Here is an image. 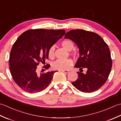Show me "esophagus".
<instances>
[{"label": "esophagus", "instance_id": "esophagus-1", "mask_svg": "<svg viewBox=\"0 0 121 121\" xmlns=\"http://www.w3.org/2000/svg\"><path fill=\"white\" fill-rule=\"evenodd\" d=\"M62 72H63V73L67 74V73H68L69 72V70H62Z\"/></svg>", "mask_w": 121, "mask_h": 121}]
</instances>
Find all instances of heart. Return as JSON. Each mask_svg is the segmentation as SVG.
<instances>
[{"label": "heart", "instance_id": "obj_1", "mask_svg": "<svg viewBox=\"0 0 121 121\" xmlns=\"http://www.w3.org/2000/svg\"><path fill=\"white\" fill-rule=\"evenodd\" d=\"M61 45L66 50L70 51L74 47V43L70 39H65L61 43ZM55 52V47L51 46L48 50V56L50 58L54 56ZM73 55H75V53H73ZM73 64L72 60L71 59H67L65 60H57L52 64V68L55 70H65L71 66Z\"/></svg>", "mask_w": 121, "mask_h": 121}]
</instances>
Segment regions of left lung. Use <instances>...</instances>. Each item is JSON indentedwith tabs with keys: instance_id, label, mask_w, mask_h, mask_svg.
Segmentation results:
<instances>
[{
	"instance_id": "1",
	"label": "left lung",
	"mask_w": 121,
	"mask_h": 121,
	"mask_svg": "<svg viewBox=\"0 0 121 121\" xmlns=\"http://www.w3.org/2000/svg\"><path fill=\"white\" fill-rule=\"evenodd\" d=\"M65 37L73 41L79 48L80 56L74 66L79 70L87 69L86 74L77 72L78 78L72 84L82 92L98 90L106 82L111 70L112 60L108 46L98 34L84 30H71Z\"/></svg>"
}]
</instances>
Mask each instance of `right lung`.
Masks as SVG:
<instances>
[{"label":"right lung","mask_w":121,"mask_h":121,"mask_svg":"<svg viewBox=\"0 0 121 121\" xmlns=\"http://www.w3.org/2000/svg\"><path fill=\"white\" fill-rule=\"evenodd\" d=\"M64 30H30L17 38L10 52L9 69L18 86L29 93L45 89L51 83L56 71L39 73L37 65L45 63L48 50L65 34ZM49 65L43 68L48 69Z\"/></svg>","instance_id":"obj_1"}]
</instances>
